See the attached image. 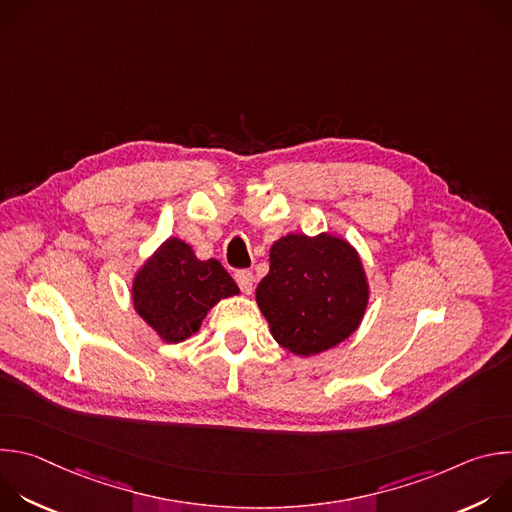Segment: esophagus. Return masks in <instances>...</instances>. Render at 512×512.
I'll return each instance as SVG.
<instances>
[{
  "mask_svg": "<svg viewBox=\"0 0 512 512\" xmlns=\"http://www.w3.org/2000/svg\"><path fill=\"white\" fill-rule=\"evenodd\" d=\"M235 279H237V283H239L243 294H251V291H253V273H251V271L241 269V271L235 273Z\"/></svg>",
  "mask_w": 512,
  "mask_h": 512,
  "instance_id": "1",
  "label": "esophagus"
}]
</instances>
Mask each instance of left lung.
Listing matches in <instances>:
<instances>
[{
  "instance_id": "left-lung-1",
  "label": "left lung",
  "mask_w": 512,
  "mask_h": 512,
  "mask_svg": "<svg viewBox=\"0 0 512 512\" xmlns=\"http://www.w3.org/2000/svg\"><path fill=\"white\" fill-rule=\"evenodd\" d=\"M257 306L273 338L298 356L320 354L362 322L369 283L356 249L330 233L285 235L271 245Z\"/></svg>"
}]
</instances>
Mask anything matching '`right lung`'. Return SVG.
<instances>
[{"label": "right lung", "instance_id": "add662e5", "mask_svg": "<svg viewBox=\"0 0 512 512\" xmlns=\"http://www.w3.org/2000/svg\"><path fill=\"white\" fill-rule=\"evenodd\" d=\"M237 294V283L221 263L200 261L176 237L141 265L131 287L135 312L164 342L190 338L214 304Z\"/></svg>", "mask_w": 512, "mask_h": 512}]
</instances>
